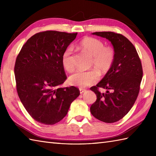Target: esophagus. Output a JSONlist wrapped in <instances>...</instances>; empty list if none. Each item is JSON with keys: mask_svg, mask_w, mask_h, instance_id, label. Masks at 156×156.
Segmentation results:
<instances>
[{"mask_svg": "<svg viewBox=\"0 0 156 156\" xmlns=\"http://www.w3.org/2000/svg\"><path fill=\"white\" fill-rule=\"evenodd\" d=\"M84 92H86V90L85 89H82V88H80V94H82V93H84Z\"/></svg>", "mask_w": 156, "mask_h": 156, "instance_id": "1", "label": "esophagus"}]
</instances>
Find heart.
<instances>
[{"mask_svg":"<svg viewBox=\"0 0 156 156\" xmlns=\"http://www.w3.org/2000/svg\"><path fill=\"white\" fill-rule=\"evenodd\" d=\"M79 48L92 56V65L101 74L105 75L110 70L114 64L115 51L110 45H105L100 39L92 37H84L78 44ZM72 48L68 47L62 54L61 62L63 68L67 72H72L74 68L72 62ZM99 74L96 69L88 71L77 70L69 77V84L84 88L98 82Z\"/></svg>","mask_w":156,"mask_h":156,"instance_id":"1","label":"heart"}]
</instances>
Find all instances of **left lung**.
Segmentation results:
<instances>
[{
  "label": "left lung",
  "mask_w": 156,
  "mask_h": 156,
  "mask_svg": "<svg viewBox=\"0 0 156 156\" xmlns=\"http://www.w3.org/2000/svg\"><path fill=\"white\" fill-rule=\"evenodd\" d=\"M108 39L115 51L114 64L102 80L90 88L97 95L90 107L92 115L108 123L123 118L138 97L143 77L141 59L136 49L124 35L111 31L92 34ZM107 89L105 94L99 88Z\"/></svg>",
  "instance_id": "obj_1"
}]
</instances>
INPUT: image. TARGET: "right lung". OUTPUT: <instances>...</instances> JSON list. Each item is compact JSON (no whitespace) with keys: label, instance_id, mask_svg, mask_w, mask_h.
Masks as SVG:
<instances>
[{"label":"right lung","instance_id":"right-lung-1","mask_svg":"<svg viewBox=\"0 0 156 156\" xmlns=\"http://www.w3.org/2000/svg\"><path fill=\"white\" fill-rule=\"evenodd\" d=\"M78 33H37L23 45L14 72L18 96L31 117L42 124L54 125L67 115L80 95L75 87H59L67 76L61 58Z\"/></svg>","mask_w":156,"mask_h":156}]
</instances>
